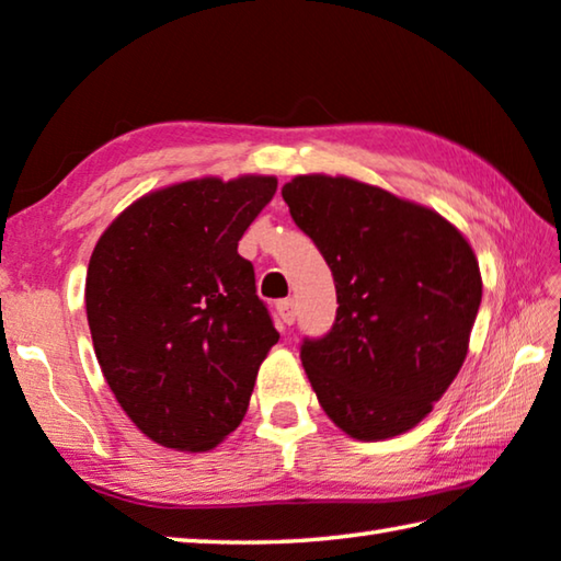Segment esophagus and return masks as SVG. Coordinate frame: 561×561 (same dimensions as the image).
Instances as JSON below:
<instances>
[{"label": "esophagus", "mask_w": 561, "mask_h": 561, "mask_svg": "<svg viewBox=\"0 0 561 561\" xmlns=\"http://www.w3.org/2000/svg\"><path fill=\"white\" fill-rule=\"evenodd\" d=\"M277 314H279V319L284 324H295V317H297V312H295V301L291 299H282V301H277Z\"/></svg>", "instance_id": "34e87169"}]
</instances>
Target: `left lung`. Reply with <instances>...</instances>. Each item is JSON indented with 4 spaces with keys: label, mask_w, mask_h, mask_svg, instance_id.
Wrapping results in <instances>:
<instances>
[{
    "label": "left lung",
    "mask_w": 561,
    "mask_h": 561,
    "mask_svg": "<svg viewBox=\"0 0 561 561\" xmlns=\"http://www.w3.org/2000/svg\"><path fill=\"white\" fill-rule=\"evenodd\" d=\"M282 197L340 301L332 332L299 354L319 404L359 442L414 430L467 359L482 301L472 244L439 211L352 176L299 174Z\"/></svg>",
    "instance_id": "left-lung-1"
}]
</instances>
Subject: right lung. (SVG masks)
Returning a JSON list of instances; mask_svg holds the SVG:
<instances>
[{
    "label": "right lung",
    "instance_id": "obj_1",
    "mask_svg": "<svg viewBox=\"0 0 561 561\" xmlns=\"http://www.w3.org/2000/svg\"><path fill=\"white\" fill-rule=\"evenodd\" d=\"M277 176H199L131 202L87 270V322L106 385L137 430L209 451L244 420L279 340L237 244Z\"/></svg>",
    "mask_w": 561,
    "mask_h": 561
}]
</instances>
